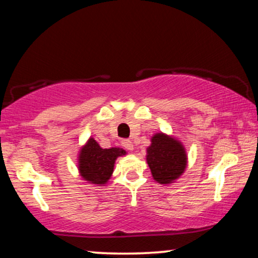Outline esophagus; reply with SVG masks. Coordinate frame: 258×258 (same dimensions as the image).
Instances as JSON below:
<instances>
[{
    "mask_svg": "<svg viewBox=\"0 0 258 258\" xmlns=\"http://www.w3.org/2000/svg\"><path fill=\"white\" fill-rule=\"evenodd\" d=\"M121 145L125 147L126 150H128V151H133V149H135V147H133V143L131 142V140H128V139H123L122 142H121Z\"/></svg>",
    "mask_w": 258,
    "mask_h": 258,
    "instance_id": "obj_1",
    "label": "esophagus"
}]
</instances>
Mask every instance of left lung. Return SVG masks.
I'll return each mask as SVG.
<instances>
[{"label":"left lung","instance_id":"1","mask_svg":"<svg viewBox=\"0 0 258 258\" xmlns=\"http://www.w3.org/2000/svg\"><path fill=\"white\" fill-rule=\"evenodd\" d=\"M146 161L154 181L170 185L179 179L186 170V150L183 143L174 137L163 132L156 133L146 149Z\"/></svg>","mask_w":258,"mask_h":258}]
</instances>
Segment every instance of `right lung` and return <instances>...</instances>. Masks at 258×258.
Here are the masks:
<instances>
[{"label": "right lung", "mask_w": 258, "mask_h": 258, "mask_svg": "<svg viewBox=\"0 0 258 258\" xmlns=\"http://www.w3.org/2000/svg\"><path fill=\"white\" fill-rule=\"evenodd\" d=\"M126 154L120 147L102 149L97 140L89 137L78 154L79 174L86 183L105 186L111 179L115 160Z\"/></svg>", "instance_id": "obj_1"}]
</instances>
